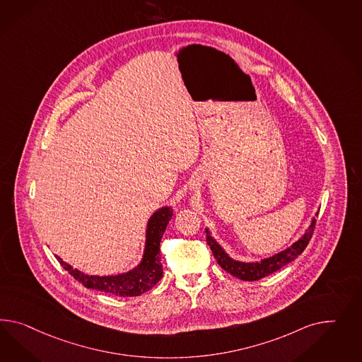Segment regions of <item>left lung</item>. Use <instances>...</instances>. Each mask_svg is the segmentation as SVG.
Segmentation results:
<instances>
[{
  "label": "left lung",
  "mask_w": 362,
  "mask_h": 362,
  "mask_svg": "<svg viewBox=\"0 0 362 362\" xmlns=\"http://www.w3.org/2000/svg\"><path fill=\"white\" fill-rule=\"evenodd\" d=\"M317 215H319V211L315 214V216ZM315 224H316V218L313 217L311 220V224L308 226V229L304 232V235L298 241H295L290 247H287V249H284L282 252L272 255V257H267V258H264L261 261H257V262H241V261L233 259L230 255L225 252L224 247L212 237L208 228L206 229V244L209 245L212 253L215 255L217 264H220L226 273L233 275L238 279L252 282V281H258L261 278H264L270 274L278 272L279 269H282L284 266L290 264L295 258H298L299 255H302L305 246L308 245L311 237H313Z\"/></svg>",
  "instance_id": "left-lung-1"
}]
</instances>
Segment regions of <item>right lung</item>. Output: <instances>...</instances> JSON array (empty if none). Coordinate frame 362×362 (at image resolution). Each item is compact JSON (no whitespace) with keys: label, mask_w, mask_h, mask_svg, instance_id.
Listing matches in <instances>:
<instances>
[{"label":"right lung","mask_w":362,"mask_h":362,"mask_svg":"<svg viewBox=\"0 0 362 362\" xmlns=\"http://www.w3.org/2000/svg\"><path fill=\"white\" fill-rule=\"evenodd\" d=\"M173 217L170 206H162L148 218L146 226V241L141 262L127 273L117 275H88L74 269L57 255L60 264L78 282L87 288L98 290L116 296H139L154 287L162 278V264L159 257V245L166 230L167 224Z\"/></svg>","instance_id":"add662e5"}]
</instances>
